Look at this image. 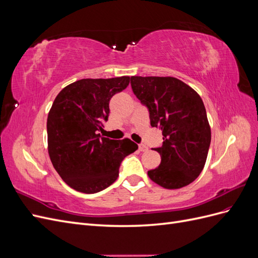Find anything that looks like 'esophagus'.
<instances>
[{
  "instance_id": "obj_1",
  "label": "esophagus",
  "mask_w": 258,
  "mask_h": 258,
  "mask_svg": "<svg viewBox=\"0 0 258 258\" xmlns=\"http://www.w3.org/2000/svg\"><path fill=\"white\" fill-rule=\"evenodd\" d=\"M139 150L141 152H145L148 150V147L145 144H139Z\"/></svg>"
}]
</instances>
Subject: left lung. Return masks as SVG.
Instances as JSON below:
<instances>
[{"mask_svg":"<svg viewBox=\"0 0 258 258\" xmlns=\"http://www.w3.org/2000/svg\"><path fill=\"white\" fill-rule=\"evenodd\" d=\"M131 88L150 113L151 126L162 131L163 142L154 148L161 157L148 176L167 189L194 182L205 167L211 128L202 99L175 77L131 76Z\"/></svg>","mask_w":258,"mask_h":258,"instance_id":"left-lung-1","label":"left lung"}]
</instances>
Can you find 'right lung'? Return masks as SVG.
I'll use <instances>...</instances> for the list:
<instances>
[{
  "instance_id": "right-lung-1",
  "label": "right lung",
  "mask_w": 258,
  "mask_h": 258,
  "mask_svg": "<svg viewBox=\"0 0 258 258\" xmlns=\"http://www.w3.org/2000/svg\"><path fill=\"white\" fill-rule=\"evenodd\" d=\"M130 77L84 79L54 99L47 118L48 153L53 168L73 189L96 194L112 185L122 159L138 150L129 139L102 138L110 100L127 88Z\"/></svg>"
}]
</instances>
